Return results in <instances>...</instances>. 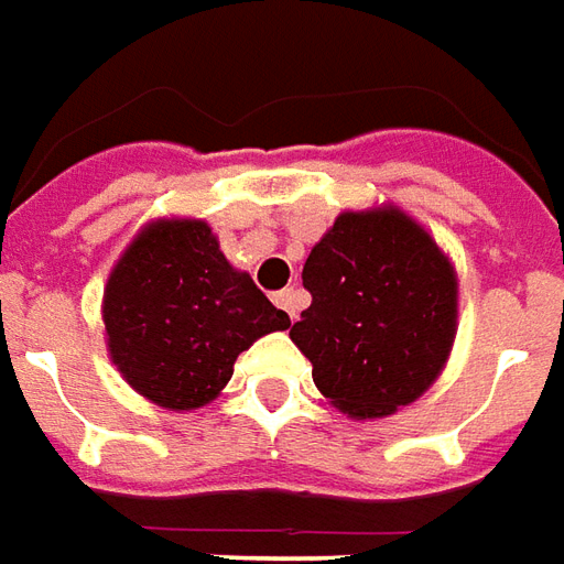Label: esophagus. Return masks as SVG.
<instances>
[{
	"instance_id": "1",
	"label": "esophagus",
	"mask_w": 564,
	"mask_h": 564,
	"mask_svg": "<svg viewBox=\"0 0 564 564\" xmlns=\"http://www.w3.org/2000/svg\"><path fill=\"white\" fill-rule=\"evenodd\" d=\"M273 303L279 306V310H285L291 322H294V318H297V313H301L303 297L297 289H285V291H279V294H273Z\"/></svg>"
}]
</instances>
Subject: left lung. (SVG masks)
<instances>
[{"label": "left lung", "instance_id": "1", "mask_svg": "<svg viewBox=\"0 0 564 564\" xmlns=\"http://www.w3.org/2000/svg\"><path fill=\"white\" fill-rule=\"evenodd\" d=\"M310 310L291 327L318 391L355 419L413 403L455 337V273L398 209L343 212L303 263Z\"/></svg>", "mask_w": 564, "mask_h": 564}]
</instances>
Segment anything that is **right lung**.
Masks as SVG:
<instances>
[{
  "instance_id": "right-lung-1",
  "label": "right lung",
  "mask_w": 564,
  "mask_h": 564,
  "mask_svg": "<svg viewBox=\"0 0 564 564\" xmlns=\"http://www.w3.org/2000/svg\"><path fill=\"white\" fill-rule=\"evenodd\" d=\"M102 318L123 379L170 410L209 403L239 352L291 325L227 263L206 221L145 227L111 273Z\"/></svg>"
}]
</instances>
